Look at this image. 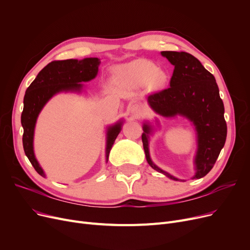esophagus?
Wrapping results in <instances>:
<instances>
[{
    "mask_svg": "<svg viewBox=\"0 0 250 250\" xmlns=\"http://www.w3.org/2000/svg\"><path fill=\"white\" fill-rule=\"evenodd\" d=\"M130 112H132L135 116H140L143 113V108L139 104H133L130 107Z\"/></svg>",
    "mask_w": 250,
    "mask_h": 250,
    "instance_id": "1",
    "label": "esophagus"
}]
</instances>
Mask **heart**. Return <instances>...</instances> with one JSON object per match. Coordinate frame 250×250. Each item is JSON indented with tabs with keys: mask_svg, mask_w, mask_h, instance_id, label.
<instances>
[{
	"mask_svg": "<svg viewBox=\"0 0 250 250\" xmlns=\"http://www.w3.org/2000/svg\"><path fill=\"white\" fill-rule=\"evenodd\" d=\"M115 74L134 82L145 83L151 81L157 86L166 83L167 75L164 71L157 69L156 65L150 62L137 61L132 63L122 65L115 69Z\"/></svg>",
	"mask_w": 250,
	"mask_h": 250,
	"instance_id": "1",
	"label": "heart"
}]
</instances>
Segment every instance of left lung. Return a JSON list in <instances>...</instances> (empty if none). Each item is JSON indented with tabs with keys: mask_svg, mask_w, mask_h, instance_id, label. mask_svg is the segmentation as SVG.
Segmentation results:
<instances>
[{
	"mask_svg": "<svg viewBox=\"0 0 250 250\" xmlns=\"http://www.w3.org/2000/svg\"><path fill=\"white\" fill-rule=\"evenodd\" d=\"M161 55L174 65L170 87L151 94L148 103L157 114L163 117L179 115L192 123L198 149L193 160L195 173L191 179H200L211 171L225 145L227 125L224 104L220 98L215 77L205 69L198 59L185 51H161ZM143 130V146L149 165L170 179L186 181L153 163L149 140L154 127L149 122H145Z\"/></svg>",
	"mask_w": 250,
	"mask_h": 250,
	"instance_id": "8db88e82",
	"label": "left lung"
}]
</instances>
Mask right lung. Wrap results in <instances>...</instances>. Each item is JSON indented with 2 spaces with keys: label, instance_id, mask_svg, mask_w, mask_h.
I'll use <instances>...</instances> for the list:
<instances>
[{
  "label": "right lung",
  "instance_id": "right-lung-1",
  "mask_svg": "<svg viewBox=\"0 0 250 250\" xmlns=\"http://www.w3.org/2000/svg\"><path fill=\"white\" fill-rule=\"evenodd\" d=\"M100 62L98 58L51 62L38 73L34 81L26 90L23 101L24 107L21 114L23 148L25 155L39 175L45 177V173L39 165L33 149L34 129L39 113L48 100L56 94L61 92H82L84 85L81 83L89 82L97 76ZM123 124L124 120H120L107 127L105 148L106 163L114 141L121 133Z\"/></svg>",
  "mask_w": 250,
  "mask_h": 250
}]
</instances>
